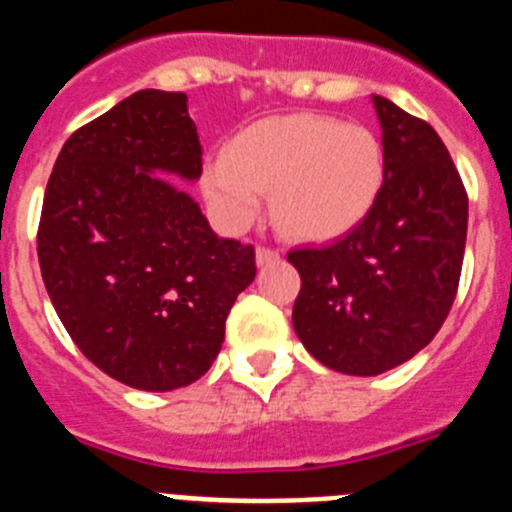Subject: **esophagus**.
<instances>
[{"mask_svg":"<svg viewBox=\"0 0 512 512\" xmlns=\"http://www.w3.org/2000/svg\"><path fill=\"white\" fill-rule=\"evenodd\" d=\"M257 265L260 268H265V265H273V262L281 260V255H278V250H270V247H257Z\"/></svg>","mask_w":512,"mask_h":512,"instance_id":"esophagus-1","label":"esophagus"}]
</instances>
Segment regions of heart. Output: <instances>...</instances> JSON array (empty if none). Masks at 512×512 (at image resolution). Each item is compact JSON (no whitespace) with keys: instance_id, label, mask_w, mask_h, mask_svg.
Here are the masks:
<instances>
[{"instance_id":"obj_1","label":"heart","mask_w":512,"mask_h":512,"mask_svg":"<svg viewBox=\"0 0 512 512\" xmlns=\"http://www.w3.org/2000/svg\"><path fill=\"white\" fill-rule=\"evenodd\" d=\"M386 157L361 123L327 115H278L252 123L203 170L213 216L231 231L257 219L270 193L275 226L288 237L327 242L353 231L379 201Z\"/></svg>"}]
</instances>
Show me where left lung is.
<instances>
[{
    "instance_id": "1",
    "label": "left lung",
    "mask_w": 512,
    "mask_h": 512,
    "mask_svg": "<svg viewBox=\"0 0 512 512\" xmlns=\"http://www.w3.org/2000/svg\"><path fill=\"white\" fill-rule=\"evenodd\" d=\"M386 180L361 224L327 247L288 252L299 270L293 330L319 363L379 376L441 330L461 278L469 198L433 126L373 95Z\"/></svg>"
}]
</instances>
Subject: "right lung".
<instances>
[{
    "mask_svg": "<svg viewBox=\"0 0 512 512\" xmlns=\"http://www.w3.org/2000/svg\"><path fill=\"white\" fill-rule=\"evenodd\" d=\"M203 149L185 92L141 90L66 139L38 226L61 324L100 371L141 391L198 381L224 342L255 250L221 239L170 177L195 182Z\"/></svg>",
    "mask_w": 512,
    "mask_h": 512,
    "instance_id": "add662e5",
    "label": "right lung"
}]
</instances>
